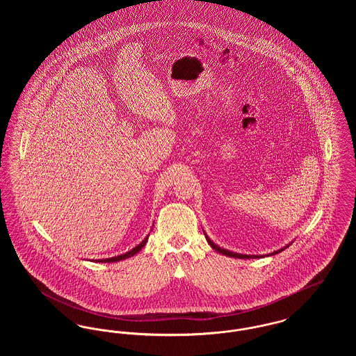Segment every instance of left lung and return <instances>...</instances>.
Segmentation results:
<instances>
[{"mask_svg":"<svg viewBox=\"0 0 356 356\" xmlns=\"http://www.w3.org/2000/svg\"><path fill=\"white\" fill-rule=\"evenodd\" d=\"M205 237H207V241L209 243V245H211L215 251H218L219 254H225V256H229V257H237V259H251V257L254 259V257H260V256H254V254H252V256H250V254H236V252H231V251H228V250H224V248H220L219 245H216V244H215L209 237L207 236V235H205ZM282 251H283V248H282V250H279V251L272 252V254H279V252H282ZM261 257H263V256H261Z\"/></svg>","mask_w":356,"mask_h":356,"instance_id":"1","label":"left lung"}]
</instances>
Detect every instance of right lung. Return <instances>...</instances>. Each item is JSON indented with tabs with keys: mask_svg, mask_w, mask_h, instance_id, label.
<instances>
[{
	"mask_svg": "<svg viewBox=\"0 0 356 356\" xmlns=\"http://www.w3.org/2000/svg\"><path fill=\"white\" fill-rule=\"evenodd\" d=\"M147 240H148V236L145 237L137 247H135L134 250H131V251L127 252V254L115 256V257H108V259H100V260H96V261H99V263H113V261H120V260H124V259H127V257H131V256L137 254L138 251H141V248L147 244Z\"/></svg>",
	"mask_w": 356,
	"mask_h": 356,
	"instance_id": "1",
	"label": "right lung"
}]
</instances>
